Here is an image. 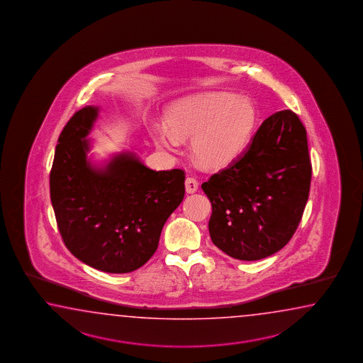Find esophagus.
Returning a JSON list of instances; mask_svg holds the SVG:
<instances>
[{
    "mask_svg": "<svg viewBox=\"0 0 363 363\" xmlns=\"http://www.w3.org/2000/svg\"><path fill=\"white\" fill-rule=\"evenodd\" d=\"M197 189H199L197 179L193 178V177H188L185 179V191H186V193L197 192Z\"/></svg>",
    "mask_w": 363,
    "mask_h": 363,
    "instance_id": "obj_1",
    "label": "esophagus"
}]
</instances>
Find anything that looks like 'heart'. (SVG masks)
<instances>
[{"mask_svg": "<svg viewBox=\"0 0 363 363\" xmlns=\"http://www.w3.org/2000/svg\"><path fill=\"white\" fill-rule=\"evenodd\" d=\"M253 105L236 94L200 93L174 102L166 114V125L153 127L155 141L170 152L179 140L191 139L192 155L205 166L231 162L247 145L255 128Z\"/></svg>", "mask_w": 363, "mask_h": 363, "instance_id": "obj_1", "label": "heart"}]
</instances>
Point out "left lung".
I'll use <instances>...</instances> for the list:
<instances>
[{
    "label": "left lung",
    "mask_w": 363,
    "mask_h": 363,
    "mask_svg": "<svg viewBox=\"0 0 363 363\" xmlns=\"http://www.w3.org/2000/svg\"><path fill=\"white\" fill-rule=\"evenodd\" d=\"M311 182L306 130L291 110L269 116L247 150L201 188L214 245L240 261L279 252L301 222Z\"/></svg>",
    "instance_id": "left-lung-1"
}]
</instances>
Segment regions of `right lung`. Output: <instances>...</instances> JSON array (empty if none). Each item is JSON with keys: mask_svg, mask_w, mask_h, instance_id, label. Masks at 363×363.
Listing matches in <instances>:
<instances>
[{"mask_svg": "<svg viewBox=\"0 0 363 363\" xmlns=\"http://www.w3.org/2000/svg\"><path fill=\"white\" fill-rule=\"evenodd\" d=\"M99 108L85 106L62 130L50 200L65 245L96 270H138L155 255L163 225L184 199V171H155L132 153L104 166L86 158Z\"/></svg>", "mask_w": 363, "mask_h": 363, "instance_id": "add662e5", "label": "right lung"}]
</instances>
